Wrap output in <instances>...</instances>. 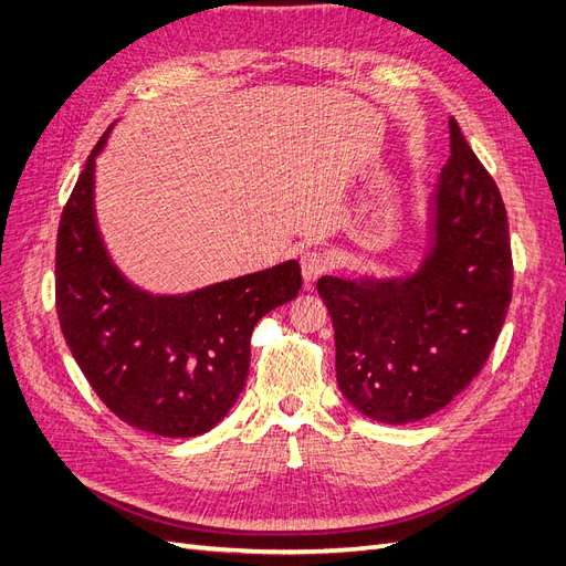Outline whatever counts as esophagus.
<instances>
[{
  "mask_svg": "<svg viewBox=\"0 0 566 566\" xmlns=\"http://www.w3.org/2000/svg\"><path fill=\"white\" fill-rule=\"evenodd\" d=\"M331 271V260L321 252H304L302 254V279L304 283H314L323 273Z\"/></svg>",
  "mask_w": 566,
  "mask_h": 566,
  "instance_id": "esophagus-1",
  "label": "esophagus"
}]
</instances>
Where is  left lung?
<instances>
[{
  "label": "left lung",
  "mask_w": 566,
  "mask_h": 566,
  "mask_svg": "<svg viewBox=\"0 0 566 566\" xmlns=\"http://www.w3.org/2000/svg\"><path fill=\"white\" fill-rule=\"evenodd\" d=\"M449 132L451 158L430 198L432 245L413 276L316 283L335 328L339 391L387 424L451 403L484 368L512 300L501 191L453 117Z\"/></svg>",
  "instance_id": "8db88e82"
}]
</instances>
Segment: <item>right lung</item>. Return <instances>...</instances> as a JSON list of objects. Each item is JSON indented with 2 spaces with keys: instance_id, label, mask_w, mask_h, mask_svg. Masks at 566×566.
Wrapping results in <instances>:
<instances>
[{
  "instance_id": "obj_1",
  "label": "right lung",
  "mask_w": 566,
  "mask_h": 566,
  "mask_svg": "<svg viewBox=\"0 0 566 566\" xmlns=\"http://www.w3.org/2000/svg\"><path fill=\"white\" fill-rule=\"evenodd\" d=\"M90 153L56 238V312L84 378L113 413L150 434L198 437L224 418L248 380L256 321L295 300V260L188 295L132 285L101 241Z\"/></svg>"
}]
</instances>
